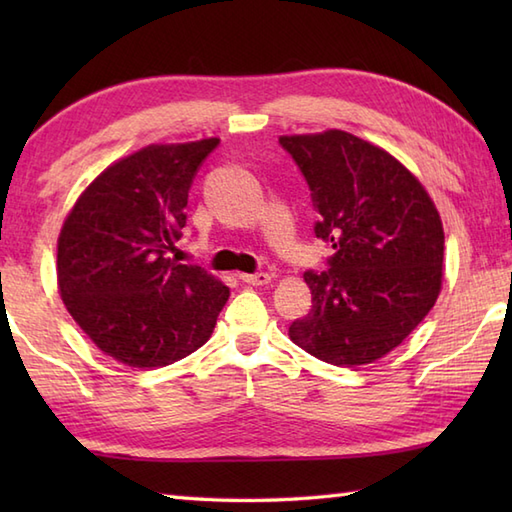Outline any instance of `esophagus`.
<instances>
[{
  "instance_id": "esophagus-1",
  "label": "esophagus",
  "mask_w": 512,
  "mask_h": 512,
  "mask_svg": "<svg viewBox=\"0 0 512 512\" xmlns=\"http://www.w3.org/2000/svg\"><path fill=\"white\" fill-rule=\"evenodd\" d=\"M239 279L250 286H266V284H270V279L273 277H270L268 273H253V275H239Z\"/></svg>"
}]
</instances>
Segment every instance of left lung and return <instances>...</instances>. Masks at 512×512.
<instances>
[{"label":"left lung","instance_id":"left-lung-1","mask_svg":"<svg viewBox=\"0 0 512 512\" xmlns=\"http://www.w3.org/2000/svg\"><path fill=\"white\" fill-rule=\"evenodd\" d=\"M306 176L317 237L336 253L308 270V317L290 341L323 363L358 367L389 354L436 306L444 231L420 180L383 147L343 129L279 136Z\"/></svg>","mask_w":512,"mask_h":512}]
</instances>
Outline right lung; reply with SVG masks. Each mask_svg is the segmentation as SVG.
Wrapping results in <instances>:
<instances>
[{
    "instance_id": "obj_1",
    "label": "right lung",
    "mask_w": 512,
    "mask_h": 512,
    "mask_svg": "<svg viewBox=\"0 0 512 512\" xmlns=\"http://www.w3.org/2000/svg\"><path fill=\"white\" fill-rule=\"evenodd\" d=\"M220 138L147 145L103 169L57 242V286L90 341L138 369L180 361L211 339L231 290L169 253L187 224L195 171Z\"/></svg>"
}]
</instances>
